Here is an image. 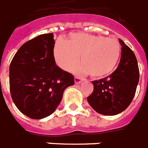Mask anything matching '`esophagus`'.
I'll return each instance as SVG.
<instances>
[{
	"label": "esophagus",
	"mask_w": 148,
	"mask_h": 148,
	"mask_svg": "<svg viewBox=\"0 0 148 148\" xmlns=\"http://www.w3.org/2000/svg\"><path fill=\"white\" fill-rule=\"evenodd\" d=\"M82 81H83V79L78 77V76H75V84H79L80 82H82Z\"/></svg>",
	"instance_id": "esophagus-1"
}]
</instances>
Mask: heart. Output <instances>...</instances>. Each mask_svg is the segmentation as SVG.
Returning <instances> with one entry per match:
<instances>
[{
    "instance_id": "1",
    "label": "heart",
    "mask_w": 148,
    "mask_h": 148,
    "mask_svg": "<svg viewBox=\"0 0 148 148\" xmlns=\"http://www.w3.org/2000/svg\"><path fill=\"white\" fill-rule=\"evenodd\" d=\"M121 47L115 38L88 34H71L66 42L59 40L53 48L56 62L62 69L71 70L79 60L75 71L88 73L92 78L108 75L118 63Z\"/></svg>"
}]
</instances>
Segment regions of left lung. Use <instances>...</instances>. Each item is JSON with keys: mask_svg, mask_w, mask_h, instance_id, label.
I'll use <instances>...</instances> for the list:
<instances>
[{"mask_svg": "<svg viewBox=\"0 0 148 148\" xmlns=\"http://www.w3.org/2000/svg\"><path fill=\"white\" fill-rule=\"evenodd\" d=\"M121 45L119 66L107 77L92 82V93L87 97L99 114L114 115L127 108L133 100L139 82V68L134 52L119 39Z\"/></svg>", "mask_w": 148, "mask_h": 148, "instance_id": "left-lung-1", "label": "left lung"}]
</instances>
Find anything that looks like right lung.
<instances>
[{"label":"right lung","instance_id":"right-lung-1","mask_svg":"<svg viewBox=\"0 0 148 148\" xmlns=\"http://www.w3.org/2000/svg\"><path fill=\"white\" fill-rule=\"evenodd\" d=\"M53 34L23 43L10 65V91L15 106L30 119L49 116L75 83L73 74L56 65Z\"/></svg>","mask_w":148,"mask_h":148}]
</instances>
